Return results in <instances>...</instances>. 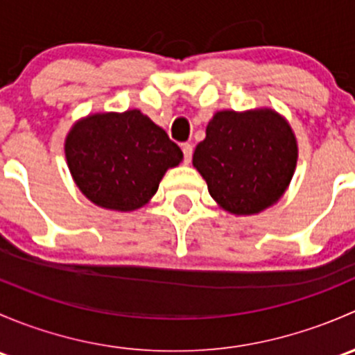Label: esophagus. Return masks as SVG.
I'll return each mask as SVG.
<instances>
[{
    "label": "esophagus",
    "instance_id": "34e87169",
    "mask_svg": "<svg viewBox=\"0 0 355 355\" xmlns=\"http://www.w3.org/2000/svg\"><path fill=\"white\" fill-rule=\"evenodd\" d=\"M182 153H184V161H185V163H191L192 153H194V148H192V144H189V142L182 144Z\"/></svg>",
    "mask_w": 355,
    "mask_h": 355
}]
</instances>
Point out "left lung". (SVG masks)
Returning <instances> with one entry per match:
<instances>
[{
	"mask_svg": "<svg viewBox=\"0 0 355 355\" xmlns=\"http://www.w3.org/2000/svg\"><path fill=\"white\" fill-rule=\"evenodd\" d=\"M297 156L295 134L278 111L221 110L207 123L192 164L221 209L250 216L282 199Z\"/></svg>",
	"mask_w": 355,
	"mask_h": 355,
	"instance_id": "obj_1",
	"label": "left lung"
}]
</instances>
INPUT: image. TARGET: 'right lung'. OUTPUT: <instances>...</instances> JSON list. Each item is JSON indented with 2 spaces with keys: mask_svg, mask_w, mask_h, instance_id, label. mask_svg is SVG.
<instances>
[{
  "mask_svg": "<svg viewBox=\"0 0 355 355\" xmlns=\"http://www.w3.org/2000/svg\"><path fill=\"white\" fill-rule=\"evenodd\" d=\"M65 157L75 185L92 204L128 213L153 199L184 153L148 114L127 110L75 121L65 139Z\"/></svg>",
  "mask_w": 355,
  "mask_h": 355,
  "instance_id": "right-lung-1",
  "label": "right lung"
}]
</instances>
